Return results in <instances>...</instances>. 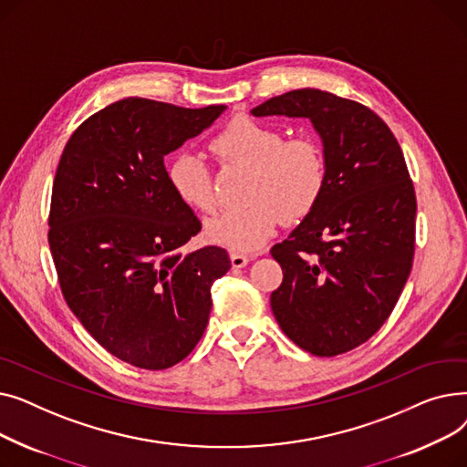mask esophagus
<instances>
[{
	"mask_svg": "<svg viewBox=\"0 0 467 467\" xmlns=\"http://www.w3.org/2000/svg\"><path fill=\"white\" fill-rule=\"evenodd\" d=\"M248 263H250V257H248V255L238 254V252H233V254H231V265H233V268H242V266H246Z\"/></svg>",
	"mask_w": 467,
	"mask_h": 467,
	"instance_id": "obj_1",
	"label": "esophagus"
}]
</instances>
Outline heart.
<instances>
[{"mask_svg": "<svg viewBox=\"0 0 467 467\" xmlns=\"http://www.w3.org/2000/svg\"><path fill=\"white\" fill-rule=\"evenodd\" d=\"M212 153L227 164L250 168L246 206L227 210L206 223L210 242L233 252H257L287 217L305 219L322 201L327 161L312 136L284 138L282 130L252 117H236L210 141ZM166 180L187 208L212 213L217 196L202 159L185 151L170 161Z\"/></svg>", "mask_w": 467, "mask_h": 467, "instance_id": "1", "label": "heart"}]
</instances>
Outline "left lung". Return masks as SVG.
<instances>
[{
  "mask_svg": "<svg viewBox=\"0 0 467 467\" xmlns=\"http://www.w3.org/2000/svg\"><path fill=\"white\" fill-rule=\"evenodd\" d=\"M252 113L310 119L327 161L322 201L271 250L284 273L276 322L314 356L354 350L388 320L412 266L416 196L401 147L375 111L326 90H291Z\"/></svg>",
  "mask_w": 467,
  "mask_h": 467,
  "instance_id": "obj_1",
  "label": "left lung"
}]
</instances>
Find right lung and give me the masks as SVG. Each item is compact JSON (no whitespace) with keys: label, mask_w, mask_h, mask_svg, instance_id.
<instances>
[{"label":"right lung","mask_w":467,"mask_h":467,"mask_svg":"<svg viewBox=\"0 0 467 467\" xmlns=\"http://www.w3.org/2000/svg\"><path fill=\"white\" fill-rule=\"evenodd\" d=\"M223 109L125 98L81 122L57 168L48 246L62 296L98 345L140 369H168L192 352L212 282L231 268L219 246L182 252L201 221L164 166Z\"/></svg>","instance_id":"obj_1"}]
</instances>
